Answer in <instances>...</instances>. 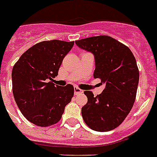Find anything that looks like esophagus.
<instances>
[{"instance_id":"1","label":"esophagus","mask_w":157,"mask_h":157,"mask_svg":"<svg viewBox=\"0 0 157 157\" xmlns=\"http://www.w3.org/2000/svg\"><path fill=\"white\" fill-rule=\"evenodd\" d=\"M74 93H75V94L83 93V90H81L80 88H78V87H75V88H74Z\"/></svg>"}]
</instances>
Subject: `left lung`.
Masks as SVG:
<instances>
[{
	"label": "left lung",
	"instance_id": "obj_1",
	"mask_svg": "<svg viewBox=\"0 0 157 157\" xmlns=\"http://www.w3.org/2000/svg\"><path fill=\"white\" fill-rule=\"evenodd\" d=\"M95 58L94 78L105 84L96 97L86 90L88 102L82 108L85 123L95 131L114 129L124 121L134 106L139 80L136 59L129 48L109 36H97L76 40Z\"/></svg>",
	"mask_w": 157,
	"mask_h": 157
}]
</instances>
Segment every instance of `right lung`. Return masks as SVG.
I'll use <instances>...</instances> for the list:
<instances>
[{
  "label": "right lung",
  "mask_w": 157,
  "mask_h": 157,
  "mask_svg": "<svg viewBox=\"0 0 157 157\" xmlns=\"http://www.w3.org/2000/svg\"><path fill=\"white\" fill-rule=\"evenodd\" d=\"M73 45L74 41H41L23 53L13 65L12 87L15 102L26 119L37 126L58 123L73 97V86H59L53 82Z\"/></svg>",
  "instance_id": "1"
}]
</instances>
